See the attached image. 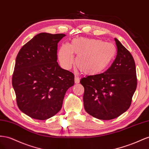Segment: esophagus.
Wrapping results in <instances>:
<instances>
[{"label":"esophagus","mask_w":149,"mask_h":149,"mask_svg":"<svg viewBox=\"0 0 149 149\" xmlns=\"http://www.w3.org/2000/svg\"><path fill=\"white\" fill-rule=\"evenodd\" d=\"M74 81L75 84H79L80 82V79L77 77V76H75V79H74Z\"/></svg>","instance_id":"1"}]
</instances>
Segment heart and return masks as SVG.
I'll list each match as a JSON object with an SVG mask.
<instances>
[{"mask_svg":"<svg viewBox=\"0 0 149 149\" xmlns=\"http://www.w3.org/2000/svg\"><path fill=\"white\" fill-rule=\"evenodd\" d=\"M73 54L78 55L75 65L80 72L95 75L103 71L111 62L116 54V48L113 44L99 39H74L69 45H63L59 50V61L63 67L68 69L73 63Z\"/></svg>","mask_w":149,"mask_h":149,"instance_id":"heart-1","label":"heart"}]
</instances>
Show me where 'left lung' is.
<instances>
[{"mask_svg":"<svg viewBox=\"0 0 149 149\" xmlns=\"http://www.w3.org/2000/svg\"><path fill=\"white\" fill-rule=\"evenodd\" d=\"M115 41L117 54L111 66L104 73L80 80L84 87V109L100 120L113 119L127 111L137 85L132 56L116 38Z\"/></svg>","mask_w":149,"mask_h":149,"instance_id":"left-lung-1","label":"left lung"}]
</instances>
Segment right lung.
I'll list each match as a JSON object with an SVG mask.
<instances>
[{"mask_svg": "<svg viewBox=\"0 0 149 149\" xmlns=\"http://www.w3.org/2000/svg\"><path fill=\"white\" fill-rule=\"evenodd\" d=\"M65 34L40 33L17 56L12 82L17 104L25 114L46 120L60 111L74 75L58 65L57 46Z\"/></svg>", "mask_w": 149, "mask_h": 149, "instance_id": "1", "label": "right lung"}]
</instances>
